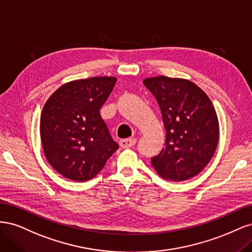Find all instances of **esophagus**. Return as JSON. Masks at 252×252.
Listing matches in <instances>:
<instances>
[{"label": "esophagus", "instance_id": "esophagus-1", "mask_svg": "<svg viewBox=\"0 0 252 252\" xmlns=\"http://www.w3.org/2000/svg\"><path fill=\"white\" fill-rule=\"evenodd\" d=\"M136 143L135 139H126V140H121L120 141V147L126 149V148H130L132 146H134Z\"/></svg>", "mask_w": 252, "mask_h": 252}]
</instances>
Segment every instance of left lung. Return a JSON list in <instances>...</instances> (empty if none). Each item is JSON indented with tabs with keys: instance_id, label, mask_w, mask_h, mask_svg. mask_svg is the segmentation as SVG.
I'll return each mask as SVG.
<instances>
[{
	"instance_id": "obj_1",
	"label": "left lung",
	"mask_w": 252,
	"mask_h": 252,
	"mask_svg": "<svg viewBox=\"0 0 252 252\" xmlns=\"http://www.w3.org/2000/svg\"><path fill=\"white\" fill-rule=\"evenodd\" d=\"M162 112L166 146L151 158L159 177L182 182L199 174L215 155L219 120L208 95L191 81L165 75L143 81Z\"/></svg>"
}]
</instances>
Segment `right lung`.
<instances>
[{
	"label": "right lung",
	"instance_id": "add662e5",
	"mask_svg": "<svg viewBox=\"0 0 252 252\" xmlns=\"http://www.w3.org/2000/svg\"><path fill=\"white\" fill-rule=\"evenodd\" d=\"M116 82L114 77L68 82L45 103L42 146L48 163L63 177L75 182L93 179L119 149L100 114Z\"/></svg>",
	"mask_w": 252,
	"mask_h": 252
}]
</instances>
